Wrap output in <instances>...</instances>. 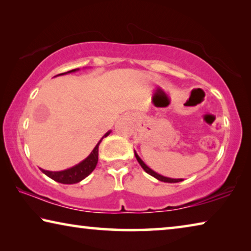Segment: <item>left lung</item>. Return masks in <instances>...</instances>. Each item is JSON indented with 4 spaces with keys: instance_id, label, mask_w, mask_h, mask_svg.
Returning a JSON list of instances; mask_svg holds the SVG:
<instances>
[{
    "instance_id": "8db88e82",
    "label": "left lung",
    "mask_w": 251,
    "mask_h": 251,
    "mask_svg": "<svg viewBox=\"0 0 251 251\" xmlns=\"http://www.w3.org/2000/svg\"><path fill=\"white\" fill-rule=\"evenodd\" d=\"M135 156H136V159L138 160V163H139V165H141V166L143 167V169L144 171H145L147 174H150V175H151L152 177H155L156 179H158V180H160V181H164V182H179V181H181L182 179L181 178H179V179H174V178H168V177H165V176H161V175H159V174H157V173H155L154 171H151V169L147 166V165L144 163V161L139 158V156L136 154V151H135Z\"/></svg>"
}]
</instances>
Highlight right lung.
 <instances>
[{
  "label": "right lung",
  "instance_id": "obj_1",
  "mask_svg": "<svg viewBox=\"0 0 251 251\" xmlns=\"http://www.w3.org/2000/svg\"><path fill=\"white\" fill-rule=\"evenodd\" d=\"M77 70L78 69H75V70L66 72V73H62L58 75L73 73V72H76ZM110 130L107 131V133L103 136V138L106 137V136H108ZM101 139L97 143V145L95 146L94 150L92 151L91 154L88 155L87 158H85L83 161H80L79 164L75 165V166L71 167L69 169H65V171H62V172H49V171H44V169H42V172H43L46 176L52 178L53 180L61 182V184H76V182H79L80 180H83L84 178H86L95 169L97 161H99V146L101 142Z\"/></svg>",
  "mask_w": 251,
  "mask_h": 251
}]
</instances>
